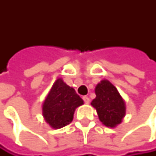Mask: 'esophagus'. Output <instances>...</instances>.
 Listing matches in <instances>:
<instances>
[{
	"label": "esophagus",
	"instance_id": "34e87169",
	"mask_svg": "<svg viewBox=\"0 0 156 156\" xmlns=\"http://www.w3.org/2000/svg\"><path fill=\"white\" fill-rule=\"evenodd\" d=\"M83 100L85 102V104H89L90 103V98L88 96H83Z\"/></svg>",
	"mask_w": 156,
	"mask_h": 156
}]
</instances>
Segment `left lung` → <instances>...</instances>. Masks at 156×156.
Here are the masks:
<instances>
[{
  "instance_id": "left-lung-1",
  "label": "left lung",
  "mask_w": 156,
  "mask_h": 156,
  "mask_svg": "<svg viewBox=\"0 0 156 156\" xmlns=\"http://www.w3.org/2000/svg\"><path fill=\"white\" fill-rule=\"evenodd\" d=\"M96 97L92 106L96 109L100 122L107 127H115L125 115V103L116 87L107 80H101L95 87Z\"/></svg>"
}]
</instances>
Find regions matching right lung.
Here are the masks:
<instances>
[{"mask_svg": "<svg viewBox=\"0 0 156 156\" xmlns=\"http://www.w3.org/2000/svg\"><path fill=\"white\" fill-rule=\"evenodd\" d=\"M81 105L83 100L75 90L58 79L44 101L42 113L52 128L59 129L73 121L76 108Z\"/></svg>", "mask_w": 156, "mask_h": 156, "instance_id": "add662e5", "label": "right lung"}]
</instances>
